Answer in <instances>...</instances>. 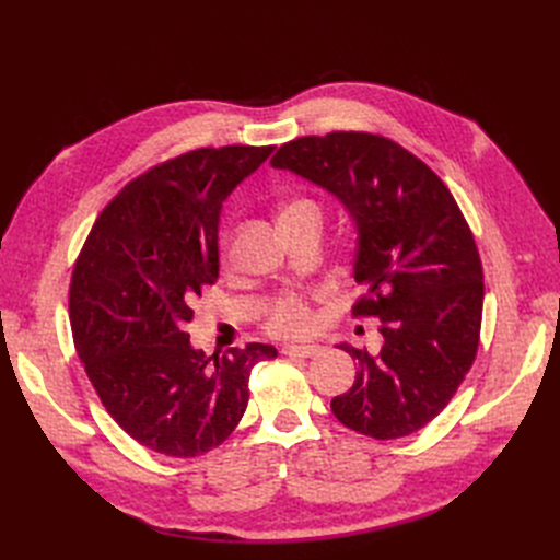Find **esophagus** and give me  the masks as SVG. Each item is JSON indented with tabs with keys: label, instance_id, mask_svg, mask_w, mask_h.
Returning <instances> with one entry per match:
<instances>
[{
	"label": "esophagus",
	"instance_id": "esophagus-1",
	"mask_svg": "<svg viewBox=\"0 0 560 560\" xmlns=\"http://www.w3.org/2000/svg\"><path fill=\"white\" fill-rule=\"evenodd\" d=\"M284 354H290V358H315V354L322 352V346H315V343H303V346H284L282 348Z\"/></svg>",
	"mask_w": 560,
	"mask_h": 560
}]
</instances>
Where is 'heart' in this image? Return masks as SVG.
Instances as JSON below:
<instances>
[{
	"label": "heart",
	"mask_w": 560,
	"mask_h": 560,
	"mask_svg": "<svg viewBox=\"0 0 560 560\" xmlns=\"http://www.w3.org/2000/svg\"><path fill=\"white\" fill-rule=\"evenodd\" d=\"M296 206H311L308 200H294L290 208ZM287 208V210H290ZM226 252V245H224ZM268 327L270 331L282 334V336H294V334H303L311 327V311L306 306V301L299 299V296H284L278 301V306L270 313L268 319Z\"/></svg>",
	"instance_id": "b5f03b06"
}]
</instances>
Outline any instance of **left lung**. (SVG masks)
I'll use <instances>...</instances> for the list:
<instances>
[{
    "label": "left lung",
    "instance_id": "8db88e82",
    "mask_svg": "<svg viewBox=\"0 0 560 560\" xmlns=\"http://www.w3.org/2000/svg\"><path fill=\"white\" fill-rule=\"evenodd\" d=\"M329 191L354 224V315L381 317L378 352L338 343L358 362L331 399L346 428L413 434L439 416L479 348L483 270L455 198L430 167L381 135L299 138L270 161Z\"/></svg>",
    "mask_w": 560,
    "mask_h": 560
}]
</instances>
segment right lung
<instances>
[{
	"label": "right lung",
	"mask_w": 560,
	"mask_h": 560,
	"mask_svg": "<svg viewBox=\"0 0 560 560\" xmlns=\"http://www.w3.org/2000/svg\"><path fill=\"white\" fill-rule=\"evenodd\" d=\"M273 147L196 149L132 179L97 217L70 284L74 346L100 401L142 446L196 457L238 425L268 343L214 364L186 334L191 303L219 278L224 200Z\"/></svg>",
	"instance_id": "add662e5"
}]
</instances>
